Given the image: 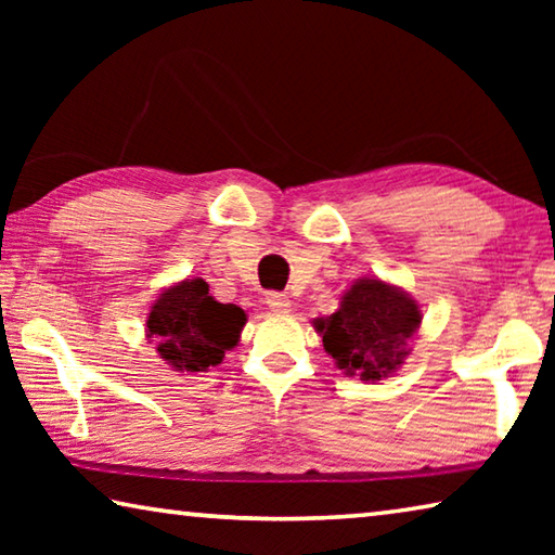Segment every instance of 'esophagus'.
<instances>
[{"instance_id":"34e87169","label":"esophagus","mask_w":555,"mask_h":555,"mask_svg":"<svg viewBox=\"0 0 555 555\" xmlns=\"http://www.w3.org/2000/svg\"><path fill=\"white\" fill-rule=\"evenodd\" d=\"M267 308L271 313H288L291 311V300L286 294H276V291H271V294H267Z\"/></svg>"}]
</instances>
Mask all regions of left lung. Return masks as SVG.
<instances>
[{
    "label": "left lung",
    "instance_id": "8db88e82",
    "mask_svg": "<svg viewBox=\"0 0 555 555\" xmlns=\"http://www.w3.org/2000/svg\"><path fill=\"white\" fill-rule=\"evenodd\" d=\"M421 308L406 291L377 276H362L345 291L340 308L315 318L325 352L345 374L362 382L391 377L409 357L406 343L418 331Z\"/></svg>",
    "mask_w": 555,
    "mask_h": 555
}]
</instances>
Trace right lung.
Returning <instances> with one entry per match:
<instances>
[{
	"label": "right lung",
	"instance_id": "obj_1",
	"mask_svg": "<svg viewBox=\"0 0 555 555\" xmlns=\"http://www.w3.org/2000/svg\"><path fill=\"white\" fill-rule=\"evenodd\" d=\"M247 315L240 306L218 304L203 279H185L164 288L146 318V337L178 372H208L240 343Z\"/></svg>",
	"mask_w": 555,
	"mask_h": 555
}]
</instances>
